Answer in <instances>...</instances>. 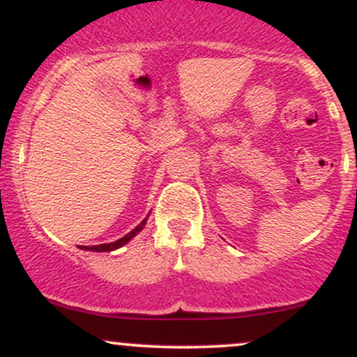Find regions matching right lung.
<instances>
[{
    "label": "right lung",
    "mask_w": 357,
    "mask_h": 357,
    "mask_svg": "<svg viewBox=\"0 0 357 357\" xmlns=\"http://www.w3.org/2000/svg\"><path fill=\"white\" fill-rule=\"evenodd\" d=\"M151 215V213H149ZM147 215V216H149ZM147 216L144 220L141 221V223L137 225L136 228H134L132 231L130 233H127L126 236H122V238H119L117 241H114V243H102V245H93V247H82V245H79V248H82V250H90V252H112V250H117V248H121L122 245H126V243H129L130 240L134 238V236L137 235L139 231L142 230V228H144V225H146V221H147Z\"/></svg>",
    "instance_id": "right-lung-1"
}]
</instances>
